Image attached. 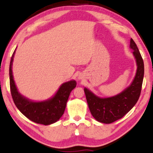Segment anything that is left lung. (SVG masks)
<instances>
[{"label":"left lung","instance_id":"obj_1","mask_svg":"<svg viewBox=\"0 0 153 153\" xmlns=\"http://www.w3.org/2000/svg\"><path fill=\"white\" fill-rule=\"evenodd\" d=\"M130 48L133 50L137 69L132 82L120 94L108 98H100L85 88V97L89 109L98 122L111 124L122 118L137 102L141 93L144 77V62L137 45L130 39Z\"/></svg>","mask_w":153,"mask_h":153}]
</instances>
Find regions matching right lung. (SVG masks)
<instances>
[{
	"label": "right lung",
	"instance_id": "add662e5",
	"mask_svg": "<svg viewBox=\"0 0 153 153\" xmlns=\"http://www.w3.org/2000/svg\"><path fill=\"white\" fill-rule=\"evenodd\" d=\"M14 54L15 51L10 59L9 76L10 93L16 106L26 117L37 124L49 125L57 122L64 114L70 94L76 87V81L71 80L62 83L53 97L46 101H31L23 96L16 86L12 73Z\"/></svg>",
	"mask_w": 153,
	"mask_h": 153
}]
</instances>
